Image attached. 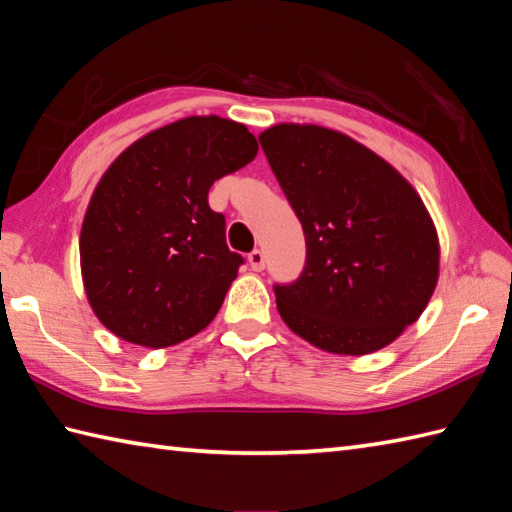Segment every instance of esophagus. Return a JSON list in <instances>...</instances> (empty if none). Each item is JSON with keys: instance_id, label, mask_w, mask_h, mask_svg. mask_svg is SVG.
Wrapping results in <instances>:
<instances>
[{"instance_id": "34e87169", "label": "esophagus", "mask_w": 512, "mask_h": 512, "mask_svg": "<svg viewBox=\"0 0 512 512\" xmlns=\"http://www.w3.org/2000/svg\"><path fill=\"white\" fill-rule=\"evenodd\" d=\"M247 263H249V267H252L254 271H263L267 260H265V254L260 252V249H254V252L247 256Z\"/></svg>"}]
</instances>
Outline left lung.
<instances>
[{"mask_svg":"<svg viewBox=\"0 0 512 512\" xmlns=\"http://www.w3.org/2000/svg\"><path fill=\"white\" fill-rule=\"evenodd\" d=\"M258 140L306 238L300 278L274 285L280 317L335 355L392 344L438 282V234L423 199L339 131L276 124Z\"/></svg>","mask_w":512,"mask_h":512,"instance_id":"8db88e82","label":"left lung"}]
</instances>
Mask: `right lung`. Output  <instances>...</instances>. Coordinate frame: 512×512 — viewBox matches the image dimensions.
I'll return each mask as SVG.
<instances>
[{
	"label": "right lung",
	"mask_w": 512,
	"mask_h": 512,
	"mask_svg": "<svg viewBox=\"0 0 512 512\" xmlns=\"http://www.w3.org/2000/svg\"><path fill=\"white\" fill-rule=\"evenodd\" d=\"M256 153L245 124L192 116L144 135L107 168L85 212L81 269L113 335L166 348L214 320L245 260L227 247L208 192Z\"/></svg>",
	"instance_id": "obj_1"
}]
</instances>
